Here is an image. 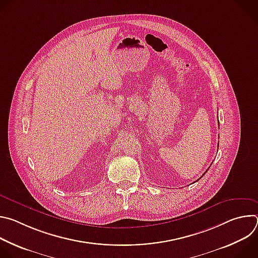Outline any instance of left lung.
<instances>
[{"label": "left lung", "instance_id": "8db88e82", "mask_svg": "<svg viewBox=\"0 0 258 258\" xmlns=\"http://www.w3.org/2000/svg\"><path fill=\"white\" fill-rule=\"evenodd\" d=\"M207 170H208V169H207ZM207 170H206V171H205V172H204V173H203V175H204V174H205V173H206V172H207ZM197 180H198V179H197Z\"/></svg>", "mask_w": 258, "mask_h": 258}]
</instances>
